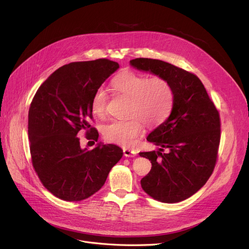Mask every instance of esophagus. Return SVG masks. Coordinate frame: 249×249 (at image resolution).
<instances>
[{
    "instance_id": "34e87169",
    "label": "esophagus",
    "mask_w": 249,
    "mask_h": 249,
    "mask_svg": "<svg viewBox=\"0 0 249 249\" xmlns=\"http://www.w3.org/2000/svg\"><path fill=\"white\" fill-rule=\"evenodd\" d=\"M123 152H124V155L127 156V158H134V156L136 155L135 150L129 149V148H123Z\"/></svg>"
}]
</instances>
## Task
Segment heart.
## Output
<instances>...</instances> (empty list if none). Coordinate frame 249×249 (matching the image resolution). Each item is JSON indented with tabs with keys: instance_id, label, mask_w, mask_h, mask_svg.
<instances>
[{
	"instance_id": "obj_1",
	"label": "heart",
	"mask_w": 249,
	"mask_h": 249,
	"mask_svg": "<svg viewBox=\"0 0 249 249\" xmlns=\"http://www.w3.org/2000/svg\"><path fill=\"white\" fill-rule=\"evenodd\" d=\"M117 94L129 98L127 120H114L104 126L103 135L107 141L130 147L144 130L145 123L155 127L164 123L171 116L175 105V90L161 76L148 77L135 71H124L112 82ZM109 97L103 88L96 89L90 101V109L98 118L107 113Z\"/></svg>"
}]
</instances>
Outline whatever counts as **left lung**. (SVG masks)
<instances>
[{"label":"left lung","instance_id":"8db88e82","mask_svg":"<svg viewBox=\"0 0 249 249\" xmlns=\"http://www.w3.org/2000/svg\"><path fill=\"white\" fill-rule=\"evenodd\" d=\"M130 63L164 77L175 90L171 116L147 136L160 150L139 153L152 165L141 187L156 201H184L206 184L215 168L221 138L219 111L195 73L159 59L135 58ZM163 148H169L166 154Z\"/></svg>","mask_w":249,"mask_h":249}]
</instances>
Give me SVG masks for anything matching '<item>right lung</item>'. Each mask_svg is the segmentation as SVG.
<instances>
[{"label":"right lung","instance_id":"obj_1","mask_svg":"<svg viewBox=\"0 0 249 249\" xmlns=\"http://www.w3.org/2000/svg\"><path fill=\"white\" fill-rule=\"evenodd\" d=\"M119 64L107 58L77 61L56 70L39 87L30 104L28 135L31 161L42 185L63 201L78 202L97 193L123 150L98 144L82 148L81 133L98 140L91 126L94 93Z\"/></svg>","mask_w":249,"mask_h":249}]
</instances>
